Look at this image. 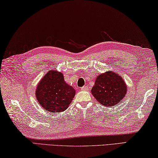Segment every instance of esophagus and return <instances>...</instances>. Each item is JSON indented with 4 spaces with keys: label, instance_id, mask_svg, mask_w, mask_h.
Wrapping results in <instances>:
<instances>
[{
    "label": "esophagus",
    "instance_id": "1",
    "mask_svg": "<svg viewBox=\"0 0 158 158\" xmlns=\"http://www.w3.org/2000/svg\"><path fill=\"white\" fill-rule=\"evenodd\" d=\"M87 89H88V87L87 86H84V87H81V90H82V91H86Z\"/></svg>",
    "mask_w": 158,
    "mask_h": 158
}]
</instances>
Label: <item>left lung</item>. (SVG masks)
Wrapping results in <instances>:
<instances>
[{
  "label": "left lung",
  "instance_id": "obj_1",
  "mask_svg": "<svg viewBox=\"0 0 158 158\" xmlns=\"http://www.w3.org/2000/svg\"><path fill=\"white\" fill-rule=\"evenodd\" d=\"M126 91V85L121 76L107 71L97 77L92 94L103 106L112 107L123 100Z\"/></svg>",
  "mask_w": 158,
  "mask_h": 158
}]
</instances>
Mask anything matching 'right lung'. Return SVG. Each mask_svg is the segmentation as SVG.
Instances as JSON below:
<instances>
[{
  "label": "right lung",
  "instance_id": "obj_1",
  "mask_svg": "<svg viewBox=\"0 0 158 158\" xmlns=\"http://www.w3.org/2000/svg\"><path fill=\"white\" fill-rule=\"evenodd\" d=\"M75 93L73 88L66 83L62 73L51 69L38 84L36 97L47 111L60 112L68 108Z\"/></svg>",
  "mask_w": 158,
  "mask_h": 158
}]
</instances>
